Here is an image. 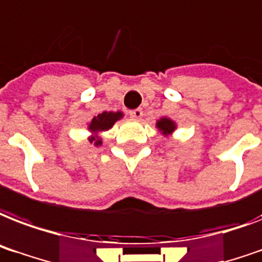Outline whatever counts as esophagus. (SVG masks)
<instances>
[{
    "mask_svg": "<svg viewBox=\"0 0 262 262\" xmlns=\"http://www.w3.org/2000/svg\"><path fill=\"white\" fill-rule=\"evenodd\" d=\"M129 115H130L133 119H140V118L143 117V110L141 108L132 110V111H129Z\"/></svg>",
    "mask_w": 262,
    "mask_h": 262,
    "instance_id": "obj_1",
    "label": "esophagus"
}]
</instances>
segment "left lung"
Here are the masks:
<instances>
[{"instance_id": "1", "label": "left lung", "mask_w": 262, "mask_h": 262, "mask_svg": "<svg viewBox=\"0 0 262 262\" xmlns=\"http://www.w3.org/2000/svg\"><path fill=\"white\" fill-rule=\"evenodd\" d=\"M157 127L159 129V132L165 136L171 135L176 129V123L171 121L170 118H161L157 122Z\"/></svg>"}]
</instances>
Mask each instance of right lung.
Listing matches in <instances>:
<instances>
[{
    "mask_svg": "<svg viewBox=\"0 0 262 262\" xmlns=\"http://www.w3.org/2000/svg\"><path fill=\"white\" fill-rule=\"evenodd\" d=\"M123 117V114L121 111L118 113H104L99 114L97 117H95L89 123V132L92 133V136L89 137V141L91 143H95V145H101V139L99 137V133H103V132H107L108 129L114 126V123L119 121L121 118Z\"/></svg>",
    "mask_w": 262,
    "mask_h": 262,
    "instance_id": "obj_1",
    "label": "right lung"
}]
</instances>
